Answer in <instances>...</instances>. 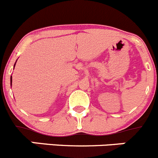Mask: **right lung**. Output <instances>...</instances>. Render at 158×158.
<instances>
[{
	"label": "right lung",
	"instance_id": "right-lung-1",
	"mask_svg": "<svg viewBox=\"0 0 158 158\" xmlns=\"http://www.w3.org/2000/svg\"><path fill=\"white\" fill-rule=\"evenodd\" d=\"M11 80H12V79H11Z\"/></svg>",
	"mask_w": 158,
	"mask_h": 158
}]
</instances>
